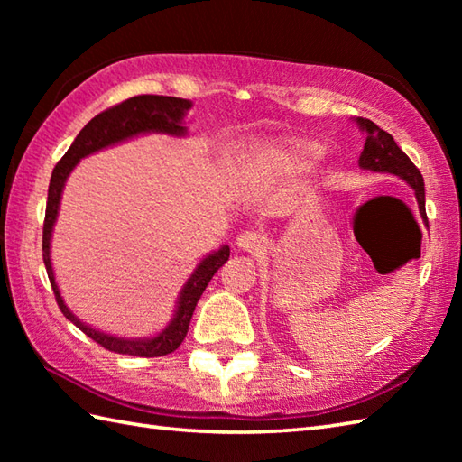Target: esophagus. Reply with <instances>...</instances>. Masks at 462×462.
Instances as JSON below:
<instances>
[{
    "label": "esophagus",
    "instance_id": "1",
    "mask_svg": "<svg viewBox=\"0 0 462 462\" xmlns=\"http://www.w3.org/2000/svg\"><path fill=\"white\" fill-rule=\"evenodd\" d=\"M266 244H268L266 238H263L260 232H254V230L242 232V234H238V238H236V246H238L240 250L254 252V254L266 248Z\"/></svg>",
    "mask_w": 462,
    "mask_h": 462
}]
</instances>
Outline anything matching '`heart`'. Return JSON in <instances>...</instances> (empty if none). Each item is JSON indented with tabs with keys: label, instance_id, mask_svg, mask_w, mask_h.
<instances>
[{
	"label": "heart",
	"instance_id": "1",
	"mask_svg": "<svg viewBox=\"0 0 462 462\" xmlns=\"http://www.w3.org/2000/svg\"><path fill=\"white\" fill-rule=\"evenodd\" d=\"M326 149L319 143L293 139L273 144L272 149L262 152L256 161L250 162V171L256 174H266L282 169H303L319 161Z\"/></svg>",
	"mask_w": 462,
	"mask_h": 462
}]
</instances>
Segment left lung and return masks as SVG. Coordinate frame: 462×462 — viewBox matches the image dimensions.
Masks as SVG:
<instances>
[{
  "label": "left lung",
  "instance_id": "left-lung-1",
  "mask_svg": "<svg viewBox=\"0 0 462 462\" xmlns=\"http://www.w3.org/2000/svg\"><path fill=\"white\" fill-rule=\"evenodd\" d=\"M356 123L359 125V129L365 133V146H363V152L359 156V169L371 172H389L399 176V179H403L411 189L415 190L420 218L427 224L423 174H420L413 161L399 149L393 136L387 131L379 129V126L369 119H361V116H357Z\"/></svg>",
  "mask_w": 462,
  "mask_h": 462
}]
</instances>
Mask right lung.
I'll use <instances>...</instances> for the list:
<instances>
[{
	"mask_svg": "<svg viewBox=\"0 0 462 462\" xmlns=\"http://www.w3.org/2000/svg\"><path fill=\"white\" fill-rule=\"evenodd\" d=\"M192 106L189 99H179V97H164V95H139L131 97L119 105L111 106L103 113H99L87 123L81 133L77 134L73 144L69 146V151L63 154V159L57 162L53 169L51 180H49L47 190V208H45V222H43V262L49 282L55 293L57 306L63 311V316L73 321L85 336H89L93 341L99 343L101 347L123 353V356H136V357H161L169 356L176 347L180 346L182 339L189 331L190 319L196 303H199L202 291L208 286V282L218 268H222L230 258V248L222 246L208 256L202 258L199 266L192 272V276L186 280L184 288L180 290L179 301H176L174 318L171 319L161 333H156L154 337L144 339H126L116 337L111 333L97 331L87 326L79 318L73 316V311L65 306L61 298V291L57 288L55 273L51 266V234L53 226L59 214V202H61V194L65 189L67 176L71 174L75 164L85 156H89L97 151L106 149V146L123 143L126 139H133L136 134L144 133H164L172 136H184L186 126H182L184 115Z\"/></svg>",
	"mask_w": 462,
	"mask_h": 462,
	"instance_id": "1",
	"label": "right lung"
}]
</instances>
